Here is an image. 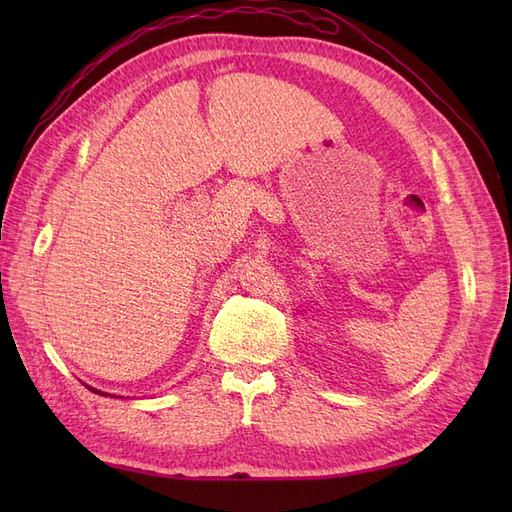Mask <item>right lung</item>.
Wrapping results in <instances>:
<instances>
[{
  "mask_svg": "<svg viewBox=\"0 0 512 512\" xmlns=\"http://www.w3.org/2000/svg\"><path fill=\"white\" fill-rule=\"evenodd\" d=\"M91 391H94V393H98V395H102V391H96V389H91Z\"/></svg>",
  "mask_w": 512,
  "mask_h": 512,
  "instance_id": "obj_1",
  "label": "right lung"
}]
</instances>
